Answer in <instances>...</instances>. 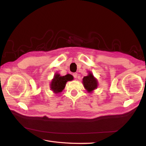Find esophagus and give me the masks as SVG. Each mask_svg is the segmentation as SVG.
<instances>
[{
	"label": "esophagus",
	"mask_w": 146,
	"mask_h": 146,
	"mask_svg": "<svg viewBox=\"0 0 146 146\" xmlns=\"http://www.w3.org/2000/svg\"><path fill=\"white\" fill-rule=\"evenodd\" d=\"M73 76H74V77L75 78H77V73H73Z\"/></svg>",
	"instance_id": "34e87169"
}]
</instances>
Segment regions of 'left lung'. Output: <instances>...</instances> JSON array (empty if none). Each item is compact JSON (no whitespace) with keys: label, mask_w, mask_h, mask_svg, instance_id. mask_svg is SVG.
Wrapping results in <instances>:
<instances>
[{"label":"left lung","mask_w":146,"mask_h":146,"mask_svg":"<svg viewBox=\"0 0 146 146\" xmlns=\"http://www.w3.org/2000/svg\"><path fill=\"white\" fill-rule=\"evenodd\" d=\"M83 83L88 92L92 91L98 87V82L91 73H90L88 76L83 77Z\"/></svg>","instance_id":"obj_1"}]
</instances>
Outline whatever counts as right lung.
<instances>
[{
  "instance_id": "obj_1",
  "label": "right lung",
  "mask_w": 146,
  "mask_h": 146,
  "mask_svg": "<svg viewBox=\"0 0 146 146\" xmlns=\"http://www.w3.org/2000/svg\"><path fill=\"white\" fill-rule=\"evenodd\" d=\"M72 79L73 77L70 74H67L65 76H60L59 74H56L50 84L51 90L55 93L61 92L64 90L66 82Z\"/></svg>"
}]
</instances>
